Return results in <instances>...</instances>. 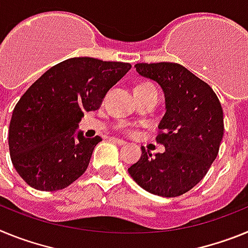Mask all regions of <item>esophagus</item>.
Masks as SVG:
<instances>
[{
  "mask_svg": "<svg viewBox=\"0 0 248 248\" xmlns=\"http://www.w3.org/2000/svg\"><path fill=\"white\" fill-rule=\"evenodd\" d=\"M110 140L111 141H113V143H115V144H118V145H125V141H124V140H122V139H118V138H110Z\"/></svg>",
  "mask_w": 248,
  "mask_h": 248,
  "instance_id": "obj_1",
  "label": "esophagus"
}]
</instances>
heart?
Returning <instances> with one entry per match:
<instances>
[{
    "label": "heart",
    "instance_id": "obj_1",
    "mask_svg": "<svg viewBox=\"0 0 248 248\" xmlns=\"http://www.w3.org/2000/svg\"><path fill=\"white\" fill-rule=\"evenodd\" d=\"M151 88H154L153 85L149 84V83H141V84H139L135 89H151Z\"/></svg>",
    "mask_w": 248,
    "mask_h": 248
}]
</instances>
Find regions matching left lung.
I'll use <instances>...</instances> for the list:
<instances>
[{
	"mask_svg": "<svg viewBox=\"0 0 248 248\" xmlns=\"http://www.w3.org/2000/svg\"><path fill=\"white\" fill-rule=\"evenodd\" d=\"M137 72L153 79L165 95V114L156 141L165 146L141 156L128 169L135 183L150 194L175 198L198 185L218 154L223 111L207 83L177 63H138Z\"/></svg>",
	"mask_w": 248,
	"mask_h": 248,
	"instance_id": "1",
	"label": "left lung"
}]
</instances>
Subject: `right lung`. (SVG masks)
<instances>
[{
  "mask_svg": "<svg viewBox=\"0 0 248 248\" xmlns=\"http://www.w3.org/2000/svg\"><path fill=\"white\" fill-rule=\"evenodd\" d=\"M130 68L76 57L49 68L26 91L13 109L8 146L13 166L31 187L62 190L84 174L102 138H85L78 124Z\"/></svg>",
  "mask_w": 248,
  "mask_h": 248,
  "instance_id": "add662e5",
  "label": "right lung"
}]
</instances>
